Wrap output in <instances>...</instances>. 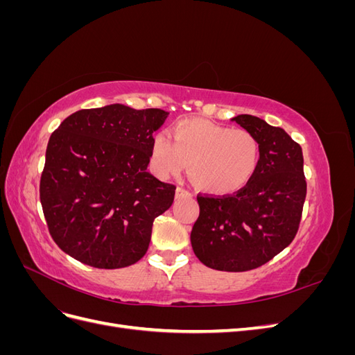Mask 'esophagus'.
Masks as SVG:
<instances>
[{
  "label": "esophagus",
  "mask_w": 355,
  "mask_h": 355,
  "mask_svg": "<svg viewBox=\"0 0 355 355\" xmlns=\"http://www.w3.org/2000/svg\"><path fill=\"white\" fill-rule=\"evenodd\" d=\"M184 196H191V192H188L184 188H176V198L179 197H184Z\"/></svg>",
  "instance_id": "obj_1"
}]
</instances>
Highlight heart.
<instances>
[{"label": "heart", "mask_w": 355, "mask_h": 355, "mask_svg": "<svg viewBox=\"0 0 355 355\" xmlns=\"http://www.w3.org/2000/svg\"><path fill=\"white\" fill-rule=\"evenodd\" d=\"M151 144V167L161 179L179 176L189 164V178L211 196H230L245 188L261 163V145L245 128H231L202 118H185Z\"/></svg>", "instance_id": "obj_1"}]
</instances>
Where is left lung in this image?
Here are the masks:
<instances>
[{
  "label": "left lung",
  "mask_w": 355,
  "mask_h": 355,
  "mask_svg": "<svg viewBox=\"0 0 355 355\" xmlns=\"http://www.w3.org/2000/svg\"><path fill=\"white\" fill-rule=\"evenodd\" d=\"M261 145V163L245 188L228 197H198L191 231L196 256L218 271L243 272L271 261L293 241L306 197L304 155L283 128L241 114L231 118Z\"/></svg>",
  "instance_id": "1"
}]
</instances>
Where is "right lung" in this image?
Here are the masks:
<instances>
[{
  "label": "right lung",
  "mask_w": 355,
  "mask_h": 355,
  "mask_svg": "<svg viewBox=\"0 0 355 355\" xmlns=\"http://www.w3.org/2000/svg\"><path fill=\"white\" fill-rule=\"evenodd\" d=\"M167 115L112 103L73 112L50 136L40 200L53 240L73 259L116 270L146 253L176 189L146 171Z\"/></svg>",
  "instance_id": "1"
}]
</instances>
